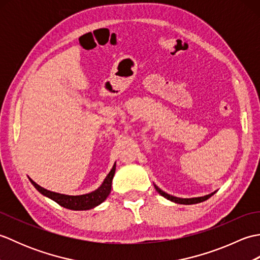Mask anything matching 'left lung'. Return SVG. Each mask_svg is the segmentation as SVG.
<instances>
[{"label":"left lung","mask_w":260,"mask_h":260,"mask_svg":"<svg viewBox=\"0 0 260 260\" xmlns=\"http://www.w3.org/2000/svg\"><path fill=\"white\" fill-rule=\"evenodd\" d=\"M154 187H155V190L161 194L162 197L167 198L168 200L172 201V202H175V203H180V204H196V203H200V202H203L208 200V199L210 197H212L215 192H212L211 194H208V196H204V197H199V198H191V199H182V198H176V197H173V196H170L168 194V193H165L164 191H162L159 187H157L156 185H154Z\"/></svg>","instance_id":"1"}]
</instances>
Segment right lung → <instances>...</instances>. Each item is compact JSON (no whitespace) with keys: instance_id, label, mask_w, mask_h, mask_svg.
I'll list each match as a JSON object with an SVG mask.
<instances>
[{"instance_id":"right-lung-1","label":"right lung","mask_w":260,"mask_h":260,"mask_svg":"<svg viewBox=\"0 0 260 260\" xmlns=\"http://www.w3.org/2000/svg\"><path fill=\"white\" fill-rule=\"evenodd\" d=\"M116 170V163L114 164L113 169L110 170V172L106 176V179L104 180L103 184L98 187L97 190L92 191L90 193H87V194H81V196H66V194H60V193H56L52 191H49L43 189L40 185H38L35 181H32L30 178L31 183L33 186L41 193V194L48 197L51 199L54 202H57L59 206H61L66 209L70 210H89L97 207L98 204H101L106 200L107 197L109 196L110 190H112V181L115 174Z\"/></svg>"}]
</instances>
